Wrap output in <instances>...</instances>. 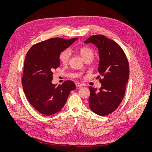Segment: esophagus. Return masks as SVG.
<instances>
[{"label":"esophagus","instance_id":"esophagus-1","mask_svg":"<svg viewBox=\"0 0 152 152\" xmlns=\"http://www.w3.org/2000/svg\"><path fill=\"white\" fill-rule=\"evenodd\" d=\"M76 87H80V86H83V85L82 84V83H79V82H76Z\"/></svg>","mask_w":152,"mask_h":152}]
</instances>
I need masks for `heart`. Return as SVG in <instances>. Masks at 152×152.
<instances>
[{
	"instance_id": "1",
	"label": "heart",
	"mask_w": 152,
	"mask_h": 152,
	"mask_svg": "<svg viewBox=\"0 0 152 152\" xmlns=\"http://www.w3.org/2000/svg\"><path fill=\"white\" fill-rule=\"evenodd\" d=\"M79 55L85 60L91 56H93V52L92 50L86 46H82L78 49L77 50ZM71 56L70 50L69 49H66L62 51L59 56V59L60 62L63 64H67L70 61Z\"/></svg>"
}]
</instances>
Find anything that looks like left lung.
<instances>
[{"mask_svg":"<svg viewBox=\"0 0 152 152\" xmlns=\"http://www.w3.org/2000/svg\"><path fill=\"white\" fill-rule=\"evenodd\" d=\"M84 42L95 45L100 57L97 77L102 86L99 92L89 86V106L96 114L107 115L117 109L124 97L129 77V62L122 48L103 35L91 36Z\"/></svg>","mask_w":152,"mask_h":152,"instance_id":"left-lung-1","label":"left lung"}]
</instances>
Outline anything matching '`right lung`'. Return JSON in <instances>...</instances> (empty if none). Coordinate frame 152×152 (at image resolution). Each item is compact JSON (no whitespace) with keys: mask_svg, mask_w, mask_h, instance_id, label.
Wrapping results in <instances>:
<instances>
[{"mask_svg":"<svg viewBox=\"0 0 152 152\" xmlns=\"http://www.w3.org/2000/svg\"><path fill=\"white\" fill-rule=\"evenodd\" d=\"M77 39L52 38L37 43L26 53L21 83L28 102L42 114L50 115L61 110L76 88L72 80H65L58 86L52 80L53 70L60 65V53Z\"/></svg>","mask_w":152,"mask_h":152,"instance_id":"add662e5","label":"right lung"}]
</instances>
